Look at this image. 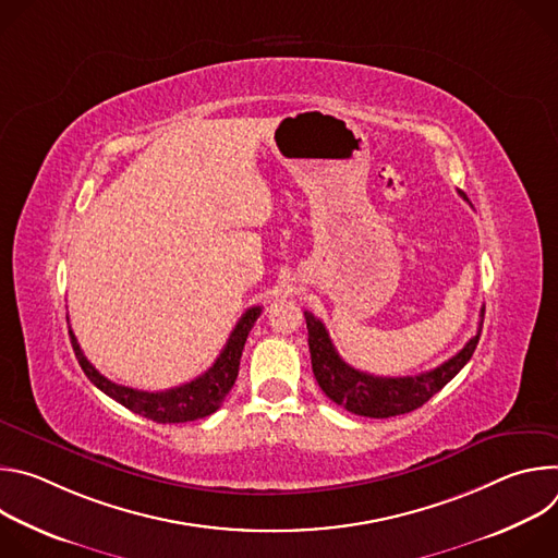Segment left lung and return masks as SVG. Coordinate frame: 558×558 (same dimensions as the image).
Wrapping results in <instances>:
<instances>
[{
  "mask_svg": "<svg viewBox=\"0 0 558 558\" xmlns=\"http://www.w3.org/2000/svg\"><path fill=\"white\" fill-rule=\"evenodd\" d=\"M459 194L465 198L463 192ZM484 311L486 308H482V323L480 329H476V336H472L457 355L415 377H379L349 366L338 355L323 320H317L313 313L304 311L313 375L329 400L349 413L375 420L411 413L424 407L435 392H439L468 364L476 344H480Z\"/></svg>",
  "mask_w": 558,
  "mask_h": 558,
  "instance_id": "obj_1",
  "label": "left lung"
}]
</instances>
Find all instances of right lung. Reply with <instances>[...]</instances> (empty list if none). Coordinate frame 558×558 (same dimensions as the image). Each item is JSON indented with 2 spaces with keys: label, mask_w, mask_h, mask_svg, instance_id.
Listing matches in <instances>:
<instances>
[{
  "label": "right lung",
  "mask_w": 558,
  "mask_h": 558,
  "mask_svg": "<svg viewBox=\"0 0 558 558\" xmlns=\"http://www.w3.org/2000/svg\"><path fill=\"white\" fill-rule=\"evenodd\" d=\"M260 306H252L243 313L241 320L233 327L225 349L220 351V355L216 357V362L196 379L177 386V388H168V390H156V392H147V390H136V388H128L121 384L110 381L108 377H104L84 355L82 347H78L76 338L72 331L70 333V342L74 349V355L82 364L84 373L88 375V379L104 390L108 397H112L114 402L123 404L128 411L147 417L156 424H185V422H194V420H203L211 413H216L220 409V404L225 402L227 392L231 390L235 377H238V366H241V355L247 342V336L254 327V323L258 320L260 315Z\"/></svg>",
  "instance_id": "right-lung-1"
}]
</instances>
